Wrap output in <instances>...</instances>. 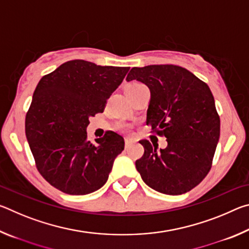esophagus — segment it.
<instances>
[{
    "instance_id": "34e87169",
    "label": "esophagus",
    "mask_w": 249,
    "mask_h": 249,
    "mask_svg": "<svg viewBox=\"0 0 249 249\" xmlns=\"http://www.w3.org/2000/svg\"><path fill=\"white\" fill-rule=\"evenodd\" d=\"M132 142H134L133 138H130V137H126V138H125V146H126V147L129 146L130 144H132Z\"/></svg>"
}]
</instances>
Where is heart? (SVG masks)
<instances>
[{
    "label": "heart",
    "instance_id": "obj_1",
    "mask_svg": "<svg viewBox=\"0 0 249 249\" xmlns=\"http://www.w3.org/2000/svg\"><path fill=\"white\" fill-rule=\"evenodd\" d=\"M142 87H145L142 83L137 82V81H133V82H129L127 86H126V91H134V90L141 89V88H142ZM121 127L126 128V127H127V126L124 125V124H122Z\"/></svg>",
    "mask_w": 249,
    "mask_h": 249
}]
</instances>
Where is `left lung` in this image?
I'll return each mask as SVG.
<instances>
[{
    "instance_id": "1",
    "label": "left lung",
    "mask_w": 249,
    "mask_h": 249,
    "mask_svg": "<svg viewBox=\"0 0 249 249\" xmlns=\"http://www.w3.org/2000/svg\"><path fill=\"white\" fill-rule=\"evenodd\" d=\"M126 80L149 88L146 123L168 142L158 150L157 144L140 142L145 151L135 165L142 179L165 195L190 191L209 174L220 138V116L209 86L175 65L134 67Z\"/></svg>"
}]
</instances>
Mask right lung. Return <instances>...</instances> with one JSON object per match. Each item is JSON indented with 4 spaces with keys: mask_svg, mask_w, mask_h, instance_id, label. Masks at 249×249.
Segmentation results:
<instances>
[{
    "mask_svg": "<svg viewBox=\"0 0 249 249\" xmlns=\"http://www.w3.org/2000/svg\"><path fill=\"white\" fill-rule=\"evenodd\" d=\"M128 70L77 59L59 66L37 84L25 133L39 174L58 190L89 195L107 181L114 159L124 149V138L107 130L92 144L87 127L91 116L104 111Z\"/></svg>",
    "mask_w": 249,
    "mask_h": 249,
    "instance_id": "1",
    "label": "right lung"
}]
</instances>
